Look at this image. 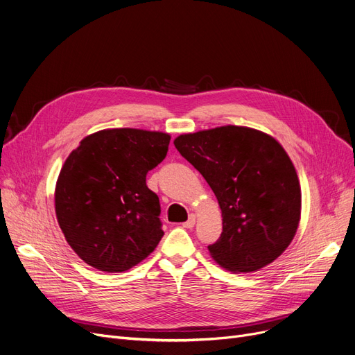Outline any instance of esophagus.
Listing matches in <instances>:
<instances>
[{"instance_id": "obj_1", "label": "esophagus", "mask_w": 355, "mask_h": 355, "mask_svg": "<svg viewBox=\"0 0 355 355\" xmlns=\"http://www.w3.org/2000/svg\"><path fill=\"white\" fill-rule=\"evenodd\" d=\"M194 225H196V214H190V217H189V220L184 223V227H187V229H191V227H194Z\"/></svg>"}]
</instances>
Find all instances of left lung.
<instances>
[{
  "instance_id": "8db88e82",
  "label": "left lung",
  "mask_w": 355,
  "mask_h": 355,
  "mask_svg": "<svg viewBox=\"0 0 355 355\" xmlns=\"http://www.w3.org/2000/svg\"><path fill=\"white\" fill-rule=\"evenodd\" d=\"M174 145L218 201L223 232L209 246L214 262L250 273L288 249L301 221L302 193L281 144L259 129L225 125L182 134Z\"/></svg>"
}]
</instances>
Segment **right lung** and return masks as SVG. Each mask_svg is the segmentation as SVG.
Returning <instances> with one entry per match:
<instances>
[{
	"label": "right lung",
	"instance_id": "add662e5",
	"mask_svg": "<svg viewBox=\"0 0 355 355\" xmlns=\"http://www.w3.org/2000/svg\"><path fill=\"white\" fill-rule=\"evenodd\" d=\"M170 139L159 130L102 129L66 158L54 190L55 217L89 266L125 272L155 250L164 236L161 207L146 173L166 157Z\"/></svg>",
	"mask_w": 355,
	"mask_h": 355
}]
</instances>
